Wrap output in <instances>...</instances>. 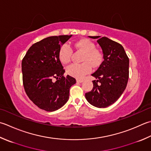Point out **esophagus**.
<instances>
[{
    "label": "esophagus",
    "instance_id": "obj_1",
    "mask_svg": "<svg viewBox=\"0 0 151 151\" xmlns=\"http://www.w3.org/2000/svg\"><path fill=\"white\" fill-rule=\"evenodd\" d=\"M84 81L83 79H76V82H78V83H81V82H82Z\"/></svg>",
    "mask_w": 151,
    "mask_h": 151
}]
</instances>
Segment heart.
Wrapping results in <instances>:
<instances>
[{
    "mask_svg": "<svg viewBox=\"0 0 151 151\" xmlns=\"http://www.w3.org/2000/svg\"><path fill=\"white\" fill-rule=\"evenodd\" d=\"M76 49L84 52L81 64L73 63L67 67V73L76 78H82L91 71V66L96 68L98 67L102 61V55L99 50L96 49V45L87 38L79 40L75 42ZM73 54L72 48L69 44L65 43L59 50V59L63 64H67L70 60Z\"/></svg>",
    "mask_w": 151,
    "mask_h": 151,
    "instance_id": "obj_1",
    "label": "heart"
}]
</instances>
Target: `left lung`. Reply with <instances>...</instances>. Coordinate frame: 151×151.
Instances as JSON below:
<instances>
[{"mask_svg": "<svg viewBox=\"0 0 151 151\" xmlns=\"http://www.w3.org/2000/svg\"><path fill=\"white\" fill-rule=\"evenodd\" d=\"M97 39L103 54V61L91 76L93 87L86 93L87 101L94 107L105 108L113 104L125 90L129 78V58L120 44L100 36Z\"/></svg>", "mask_w": 151, "mask_h": 151, "instance_id": "obj_1", "label": "left lung"}]
</instances>
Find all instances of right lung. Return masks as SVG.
Masks as SVG:
<instances>
[{"label": "right lung", "mask_w": 151, "mask_h": 151, "mask_svg": "<svg viewBox=\"0 0 151 151\" xmlns=\"http://www.w3.org/2000/svg\"><path fill=\"white\" fill-rule=\"evenodd\" d=\"M71 37L60 35L44 38L32 44L22 60L25 92L42 110L52 112L63 107L69 99L70 88L76 83L72 76H63L65 70L58 55L60 47Z\"/></svg>", "instance_id": "1"}]
</instances>
